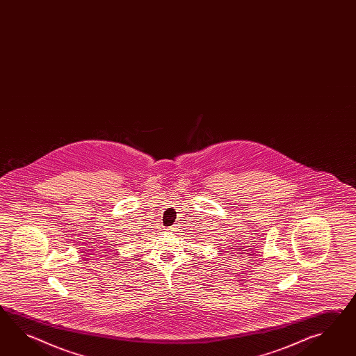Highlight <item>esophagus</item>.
Listing matches in <instances>:
<instances>
[{
  "label": "esophagus",
  "instance_id": "34e87169",
  "mask_svg": "<svg viewBox=\"0 0 356 356\" xmlns=\"http://www.w3.org/2000/svg\"><path fill=\"white\" fill-rule=\"evenodd\" d=\"M170 230H172V229H170Z\"/></svg>",
  "mask_w": 356,
  "mask_h": 356
}]
</instances>
